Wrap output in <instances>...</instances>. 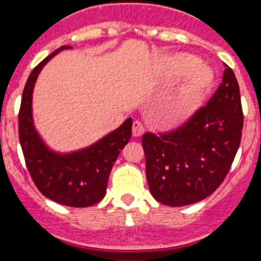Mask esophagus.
<instances>
[{"instance_id":"1","label":"esophagus","mask_w":261,"mask_h":261,"mask_svg":"<svg viewBox=\"0 0 261 261\" xmlns=\"http://www.w3.org/2000/svg\"><path fill=\"white\" fill-rule=\"evenodd\" d=\"M145 132V126L142 125L141 121H138V120H136L135 123H133V126H132V133L135 137H140V136L144 135Z\"/></svg>"}]
</instances>
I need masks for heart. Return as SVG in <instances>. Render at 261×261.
<instances>
[{
	"label": "heart",
	"mask_w": 261,
	"mask_h": 261,
	"mask_svg": "<svg viewBox=\"0 0 261 261\" xmlns=\"http://www.w3.org/2000/svg\"><path fill=\"white\" fill-rule=\"evenodd\" d=\"M167 69L174 78L184 77L183 84L172 102V114L180 119L196 105L204 91L211 86L213 73L206 66L197 64L196 59L186 53H176L167 60Z\"/></svg>",
	"instance_id": "1"
}]
</instances>
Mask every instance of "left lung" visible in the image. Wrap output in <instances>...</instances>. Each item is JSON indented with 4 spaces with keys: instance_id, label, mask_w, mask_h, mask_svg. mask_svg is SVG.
Instances as JSON below:
<instances>
[{
    "instance_id": "obj_1",
    "label": "left lung",
    "mask_w": 261,
    "mask_h": 261,
    "mask_svg": "<svg viewBox=\"0 0 261 261\" xmlns=\"http://www.w3.org/2000/svg\"><path fill=\"white\" fill-rule=\"evenodd\" d=\"M241 94L226 65L208 105L170 133H145L146 179L154 199L168 206L199 202L221 186L241 144Z\"/></svg>"
}]
</instances>
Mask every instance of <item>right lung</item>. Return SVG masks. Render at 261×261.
I'll use <instances>...</instances> for the list:
<instances>
[{"mask_svg":"<svg viewBox=\"0 0 261 261\" xmlns=\"http://www.w3.org/2000/svg\"><path fill=\"white\" fill-rule=\"evenodd\" d=\"M70 45H62L52 52L31 71L23 90L20 102L19 141L32 180L45 197L59 204L86 208L105 197L108 177L120 150L132 136V119L106 135L90 146L59 153L52 150L34 125L32 93L39 73L52 57Z\"/></svg>","mask_w":261,"mask_h":261,"instance_id":"add662e5","label":"right lung"}]
</instances>
